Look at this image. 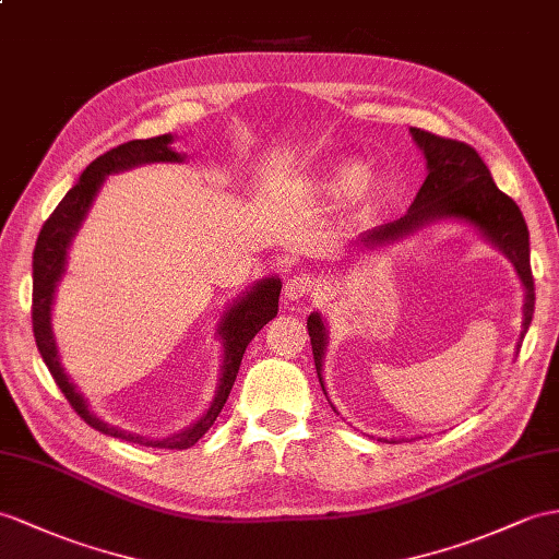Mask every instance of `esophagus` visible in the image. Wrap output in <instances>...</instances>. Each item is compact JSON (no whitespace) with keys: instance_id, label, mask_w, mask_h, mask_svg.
I'll list each match as a JSON object with an SVG mask.
<instances>
[{"instance_id":"esophagus-1","label":"esophagus","mask_w":559,"mask_h":559,"mask_svg":"<svg viewBox=\"0 0 559 559\" xmlns=\"http://www.w3.org/2000/svg\"><path fill=\"white\" fill-rule=\"evenodd\" d=\"M316 277L310 275H294L284 284V296L289 298V301H298V298L308 296L310 292H316Z\"/></svg>"}]
</instances>
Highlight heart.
<instances>
[{"label": "heart", "mask_w": 559, "mask_h": 559, "mask_svg": "<svg viewBox=\"0 0 559 559\" xmlns=\"http://www.w3.org/2000/svg\"><path fill=\"white\" fill-rule=\"evenodd\" d=\"M324 192H346L360 209H370L382 197V180L377 175L365 173L358 158H334L322 173Z\"/></svg>", "instance_id": "obj_1"}]
</instances>
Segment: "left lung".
Segmentation results:
<instances>
[{"mask_svg": "<svg viewBox=\"0 0 559 559\" xmlns=\"http://www.w3.org/2000/svg\"><path fill=\"white\" fill-rule=\"evenodd\" d=\"M413 140L421 148L427 158V180L419 187L415 201L403 217L386 225H379L370 233L360 235L358 247L360 249H377L386 247V243L399 241L407 235L417 233L419 227L429 223L451 221L469 223L472 227L506 253L516 275L522 280L524 287V322H522V338L528 330L531 318H534V275H531L528 263V229L524 223V215L520 206L502 194L496 187L491 170L486 168L481 156L465 142L445 140L439 134H431L427 130L411 128ZM308 334L312 346V358H316L318 377L322 382V358L326 350V326L320 318V312H310L308 318Z\"/></svg>", "mask_w": 559, "mask_h": 559, "instance_id": "left-lung-1", "label": "left lung"}]
</instances>
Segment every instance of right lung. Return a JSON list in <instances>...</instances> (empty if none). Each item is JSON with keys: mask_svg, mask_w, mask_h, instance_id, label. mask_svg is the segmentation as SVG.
I'll list each match as a JSON object with an SVG mask.
<instances>
[{"mask_svg": "<svg viewBox=\"0 0 559 559\" xmlns=\"http://www.w3.org/2000/svg\"><path fill=\"white\" fill-rule=\"evenodd\" d=\"M170 144H173V134H160V138H152V140H132V142L120 144L111 148V152H106L104 156L94 158L85 168V173L80 175V180L68 189V194L47 217L43 229H39V237L33 251V332H35L39 356H43L45 365L49 367L53 382H57L68 403L73 405V411L83 417L92 429L130 443L185 451V448H192L203 433L211 429L215 417L221 415L223 405L237 379L243 350H247V346L251 344V338L277 316L280 292H282V282L277 277L261 280L251 292L237 298V301L223 312V322L217 326V334L223 338V365H221V384H217L215 399L209 405V411L203 413V417H199L192 427H187L180 433H173L168 439H156V441L144 439L140 433H130V431L106 425V421H102L97 415L90 413L83 393H78L75 384L63 372L57 342H53V332H51L53 294H57V287L66 272L68 249H71V241L78 235L80 225H83L94 197H97V192L106 180V175L142 166V163H160V160L182 163L185 156L177 154Z\"/></svg>", "mask_w": 559, "mask_h": 559, "instance_id": "add662e5", "label": "right lung"}]
</instances>
